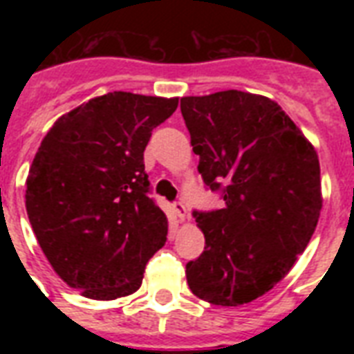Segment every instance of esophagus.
<instances>
[{"label":"esophagus","mask_w":354,"mask_h":354,"mask_svg":"<svg viewBox=\"0 0 354 354\" xmlns=\"http://www.w3.org/2000/svg\"><path fill=\"white\" fill-rule=\"evenodd\" d=\"M172 211H174V215H176L180 221H185V218H187V207H185L183 202H174V204H172Z\"/></svg>","instance_id":"1"}]
</instances>
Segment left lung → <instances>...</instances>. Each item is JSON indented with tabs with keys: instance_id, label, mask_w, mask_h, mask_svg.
<instances>
[{
	"instance_id": "1",
	"label": "left lung",
	"mask_w": 354,
	"mask_h": 354,
	"mask_svg": "<svg viewBox=\"0 0 354 354\" xmlns=\"http://www.w3.org/2000/svg\"><path fill=\"white\" fill-rule=\"evenodd\" d=\"M198 172L224 207L194 211L204 253L185 266L200 299L236 307L285 277L305 252L322 211L314 147L277 102L227 90L182 97Z\"/></svg>"
}]
</instances>
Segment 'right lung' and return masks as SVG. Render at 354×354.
Listing matches in <instances>:
<instances>
[{"instance_id": "1", "label": "right lung", "mask_w": 354, "mask_h": 354, "mask_svg": "<svg viewBox=\"0 0 354 354\" xmlns=\"http://www.w3.org/2000/svg\"><path fill=\"white\" fill-rule=\"evenodd\" d=\"M178 99L112 91L58 119L36 152L25 207L41 252L91 299L138 290L167 241V216L149 196L143 152Z\"/></svg>"}]
</instances>
